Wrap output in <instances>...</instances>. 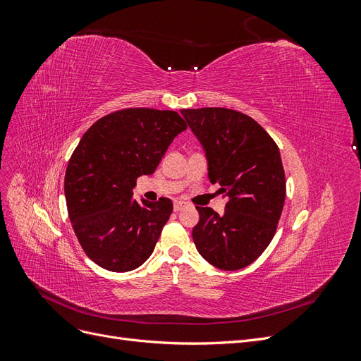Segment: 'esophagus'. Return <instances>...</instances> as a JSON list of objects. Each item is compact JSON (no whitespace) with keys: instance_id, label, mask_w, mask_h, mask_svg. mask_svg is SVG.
<instances>
[{"instance_id":"obj_1","label":"esophagus","mask_w":361,"mask_h":361,"mask_svg":"<svg viewBox=\"0 0 361 361\" xmlns=\"http://www.w3.org/2000/svg\"><path fill=\"white\" fill-rule=\"evenodd\" d=\"M185 206H187V203H185V202H180V200H176V202H174V204H173V209L176 211V212H179V211H182V209H183Z\"/></svg>"}]
</instances>
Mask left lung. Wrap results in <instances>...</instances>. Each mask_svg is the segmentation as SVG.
<instances>
[{"label":"left lung","instance_id":"obj_1","mask_svg":"<svg viewBox=\"0 0 361 361\" xmlns=\"http://www.w3.org/2000/svg\"><path fill=\"white\" fill-rule=\"evenodd\" d=\"M180 113L206 152L209 180L228 197L223 215L195 206L200 220L192 228L194 244L211 265L243 269L269 245L285 204L280 150L247 114L228 108Z\"/></svg>","mask_w":361,"mask_h":361}]
</instances>
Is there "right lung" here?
Here are the masks:
<instances>
[{"label":"right lung","mask_w":361,"mask_h":361,"mask_svg":"<svg viewBox=\"0 0 361 361\" xmlns=\"http://www.w3.org/2000/svg\"><path fill=\"white\" fill-rule=\"evenodd\" d=\"M187 129L169 110L126 108L94 122L80 140L64 176L73 232L96 265L126 272L154 253L173 203L167 197L141 203L135 182L152 174L171 141Z\"/></svg>","instance_id":"obj_1"}]
</instances>
